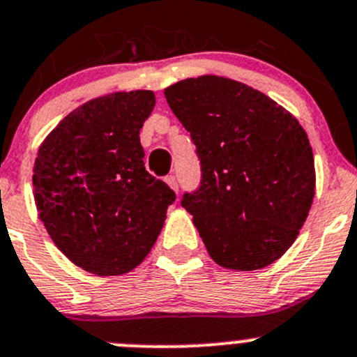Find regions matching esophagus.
Here are the masks:
<instances>
[{
  "label": "esophagus",
  "instance_id": "1",
  "mask_svg": "<svg viewBox=\"0 0 357 357\" xmlns=\"http://www.w3.org/2000/svg\"><path fill=\"white\" fill-rule=\"evenodd\" d=\"M165 183H167L169 186H171L172 190H174V192H178L179 190V185H178V179H176V176H165Z\"/></svg>",
  "mask_w": 357,
  "mask_h": 357
}]
</instances>
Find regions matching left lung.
Here are the masks:
<instances>
[{"mask_svg": "<svg viewBox=\"0 0 357 357\" xmlns=\"http://www.w3.org/2000/svg\"><path fill=\"white\" fill-rule=\"evenodd\" d=\"M164 95L200 158L199 190L181 205L208 255L236 271L273 264L295 242L314 197L302 126L264 93L219 75L185 79Z\"/></svg>", "mask_w": 357, "mask_h": 357, "instance_id": "8db88e82", "label": "left lung"}]
</instances>
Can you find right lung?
<instances>
[{
	"label": "right lung",
	"mask_w": 357,
	"mask_h": 357,
	"mask_svg": "<svg viewBox=\"0 0 357 357\" xmlns=\"http://www.w3.org/2000/svg\"><path fill=\"white\" fill-rule=\"evenodd\" d=\"M153 91H117L72 110L39 146V219L68 261L98 276L132 271L152 250L174 192L145 169L139 129Z\"/></svg>",
	"instance_id": "add662e5"
}]
</instances>
